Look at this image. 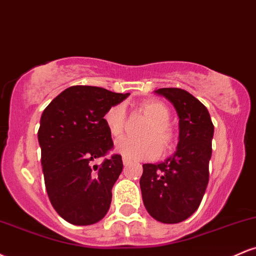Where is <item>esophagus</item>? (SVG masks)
Masks as SVG:
<instances>
[{
  "label": "esophagus",
  "instance_id": "1",
  "mask_svg": "<svg viewBox=\"0 0 256 256\" xmlns=\"http://www.w3.org/2000/svg\"><path fill=\"white\" fill-rule=\"evenodd\" d=\"M130 162H131V161L128 160V158H122V164H124V166H128Z\"/></svg>",
  "mask_w": 256,
  "mask_h": 256
}]
</instances>
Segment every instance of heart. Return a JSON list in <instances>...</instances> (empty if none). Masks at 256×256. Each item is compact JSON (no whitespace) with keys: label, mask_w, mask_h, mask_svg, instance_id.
Wrapping results in <instances>:
<instances>
[{"label":"heart","mask_w":256,"mask_h":256,"mask_svg":"<svg viewBox=\"0 0 256 256\" xmlns=\"http://www.w3.org/2000/svg\"><path fill=\"white\" fill-rule=\"evenodd\" d=\"M138 110L150 120L140 132L143 138L119 140L116 143V152L130 160H149L156 158L161 149L164 152L171 150L177 140V134L168 122L171 118L170 108L164 102L150 98L140 102ZM126 122L128 116L122 104L112 106L104 114L106 128L116 140L124 136Z\"/></svg>","instance_id":"1"}]
</instances>
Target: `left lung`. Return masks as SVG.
Returning <instances> with one entry per match:
<instances>
[{"label":"left lung","instance_id":"left-lung-1","mask_svg":"<svg viewBox=\"0 0 256 256\" xmlns=\"http://www.w3.org/2000/svg\"><path fill=\"white\" fill-rule=\"evenodd\" d=\"M172 102L179 116L177 152L160 164H144L140 185L143 204L164 224H177L198 210L210 180L214 125L208 110L179 88L156 90Z\"/></svg>","mask_w":256,"mask_h":256}]
</instances>
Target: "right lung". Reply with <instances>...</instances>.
I'll return each instance as SVG.
<instances>
[{
  "label": "right lung",
  "instance_id": "obj_1",
  "mask_svg": "<svg viewBox=\"0 0 256 256\" xmlns=\"http://www.w3.org/2000/svg\"><path fill=\"white\" fill-rule=\"evenodd\" d=\"M130 94L98 86L74 85L44 110L38 130L44 183L52 207L73 225H91L108 212L112 188L122 171V155L106 158L113 149L104 122L108 108Z\"/></svg>",
  "mask_w": 256,
  "mask_h": 256
}]
</instances>
